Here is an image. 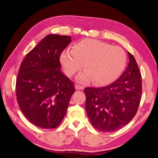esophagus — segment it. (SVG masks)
Returning a JSON list of instances; mask_svg holds the SVG:
<instances>
[{"mask_svg":"<svg viewBox=\"0 0 158 158\" xmlns=\"http://www.w3.org/2000/svg\"><path fill=\"white\" fill-rule=\"evenodd\" d=\"M75 89H84V87L83 86H80V85H75Z\"/></svg>","mask_w":158,"mask_h":158,"instance_id":"1","label":"esophagus"}]
</instances>
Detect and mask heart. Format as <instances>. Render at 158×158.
<instances>
[{"label": "heart", "mask_w": 158, "mask_h": 158, "mask_svg": "<svg viewBox=\"0 0 158 158\" xmlns=\"http://www.w3.org/2000/svg\"><path fill=\"white\" fill-rule=\"evenodd\" d=\"M64 72L73 76L81 70L77 81L106 85L115 81L122 73L126 64V54L119 47L112 46L98 40L86 39L75 43L72 50H66L60 56Z\"/></svg>", "instance_id": "obj_1"}]
</instances>
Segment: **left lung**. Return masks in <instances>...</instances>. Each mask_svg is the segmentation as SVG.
I'll return each instance as SVG.
<instances>
[{"label":"left lung","mask_w":158,"mask_h":158,"mask_svg":"<svg viewBox=\"0 0 158 158\" xmlns=\"http://www.w3.org/2000/svg\"><path fill=\"white\" fill-rule=\"evenodd\" d=\"M129 64L118 79L102 88H86L85 109L92 125L104 132L127 125L135 116L142 93L139 66L127 52Z\"/></svg>","instance_id":"obj_1"}]
</instances>
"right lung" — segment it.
Instances as JSON below:
<instances>
[{"instance_id": "add662e5", "label": "right lung", "mask_w": 158, "mask_h": 158, "mask_svg": "<svg viewBox=\"0 0 158 158\" xmlns=\"http://www.w3.org/2000/svg\"><path fill=\"white\" fill-rule=\"evenodd\" d=\"M71 41L69 36H46L19 67L17 100L29 122L41 128L58 126L75 92L73 83L60 70V54Z\"/></svg>"}]
</instances>
